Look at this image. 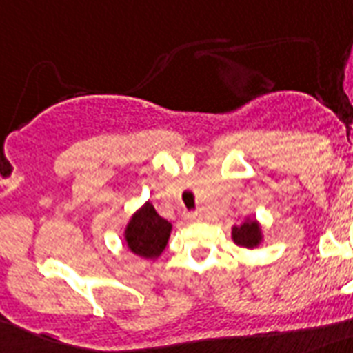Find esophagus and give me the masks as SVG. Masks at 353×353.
I'll return each mask as SVG.
<instances>
[{
  "instance_id": "obj_1",
  "label": "esophagus",
  "mask_w": 353,
  "mask_h": 353,
  "mask_svg": "<svg viewBox=\"0 0 353 353\" xmlns=\"http://www.w3.org/2000/svg\"><path fill=\"white\" fill-rule=\"evenodd\" d=\"M185 219L186 221H196L197 214L196 212H188V214H185Z\"/></svg>"
}]
</instances>
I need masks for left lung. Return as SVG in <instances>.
Segmentation results:
<instances>
[{
  "instance_id": "obj_1",
  "label": "left lung",
  "mask_w": 353,
  "mask_h": 353,
  "mask_svg": "<svg viewBox=\"0 0 353 353\" xmlns=\"http://www.w3.org/2000/svg\"><path fill=\"white\" fill-rule=\"evenodd\" d=\"M232 241L237 246L248 248V250H256L257 246H261V243L265 241L263 226L254 217H246L239 225L232 226Z\"/></svg>"
}]
</instances>
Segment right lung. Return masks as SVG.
<instances>
[{"mask_svg":"<svg viewBox=\"0 0 353 353\" xmlns=\"http://www.w3.org/2000/svg\"><path fill=\"white\" fill-rule=\"evenodd\" d=\"M172 223L163 219L154 205L147 201L130 216L123 230V241L128 250L143 259H157L168 245Z\"/></svg>","mask_w":353,"mask_h":353,"instance_id":"1","label":"right lung"}]
</instances>
